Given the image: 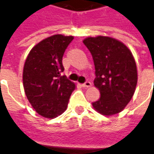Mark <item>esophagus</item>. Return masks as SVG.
<instances>
[{"label":"esophagus","instance_id":"obj_1","mask_svg":"<svg viewBox=\"0 0 154 154\" xmlns=\"http://www.w3.org/2000/svg\"><path fill=\"white\" fill-rule=\"evenodd\" d=\"M91 86H92V83L90 81H88V80H86L85 83L82 84V86H84V87H90Z\"/></svg>","mask_w":154,"mask_h":154}]
</instances>
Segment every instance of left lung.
<instances>
[{"instance_id": "obj_1", "label": "left lung", "mask_w": 154, "mask_h": 154, "mask_svg": "<svg viewBox=\"0 0 154 154\" xmlns=\"http://www.w3.org/2000/svg\"><path fill=\"white\" fill-rule=\"evenodd\" d=\"M95 66L94 85L100 98L92 103L103 115L121 112L133 97L137 84V69L133 55L118 40L98 36L83 41Z\"/></svg>"}]
</instances>
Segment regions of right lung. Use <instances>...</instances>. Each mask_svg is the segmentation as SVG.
I'll use <instances>...</instances> for the list:
<instances>
[{"mask_svg":"<svg viewBox=\"0 0 154 154\" xmlns=\"http://www.w3.org/2000/svg\"><path fill=\"white\" fill-rule=\"evenodd\" d=\"M74 37L54 35L44 39L27 56L23 84L29 102L39 115L53 118L62 114L75 85L62 75V56Z\"/></svg>","mask_w":154,"mask_h":154,"instance_id":"1","label":"right lung"}]
</instances>
